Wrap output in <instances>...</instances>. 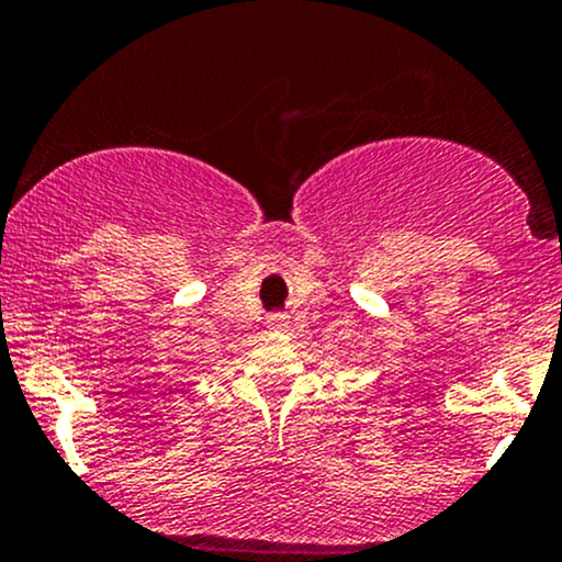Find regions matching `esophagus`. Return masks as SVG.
I'll use <instances>...</instances> for the list:
<instances>
[{
    "instance_id": "esophagus-1",
    "label": "esophagus",
    "mask_w": 562,
    "mask_h": 562,
    "mask_svg": "<svg viewBox=\"0 0 562 562\" xmlns=\"http://www.w3.org/2000/svg\"><path fill=\"white\" fill-rule=\"evenodd\" d=\"M266 328L288 330V315H280V312H277V315H271L269 321H266Z\"/></svg>"
}]
</instances>
